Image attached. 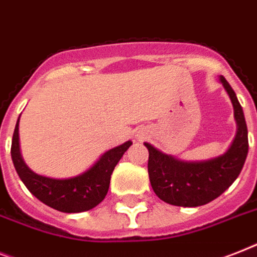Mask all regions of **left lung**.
Returning <instances> with one entry per match:
<instances>
[{
	"mask_svg": "<svg viewBox=\"0 0 257 257\" xmlns=\"http://www.w3.org/2000/svg\"><path fill=\"white\" fill-rule=\"evenodd\" d=\"M220 81L232 101L237 122L235 140L223 156L208 161L183 162L145 143L149 150L150 185L156 195L166 203L181 207L203 206L224 193L243 169L248 154L247 124L233 89L223 76Z\"/></svg>",
	"mask_w": 257,
	"mask_h": 257,
	"instance_id": "obj_1",
	"label": "left lung"
}]
</instances>
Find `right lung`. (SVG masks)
<instances>
[{
  "mask_svg": "<svg viewBox=\"0 0 257 257\" xmlns=\"http://www.w3.org/2000/svg\"><path fill=\"white\" fill-rule=\"evenodd\" d=\"M18 122L12 140V160L21 181L34 197L49 207L62 212H83L96 207L103 201L109 189L110 176L122 154L132 145L131 141L108 150L92 168L78 177L54 179L38 176L27 168L21 157Z\"/></svg>",
  "mask_w": 257,
  "mask_h": 257,
  "instance_id": "right-lung-1",
  "label": "right lung"
}]
</instances>
